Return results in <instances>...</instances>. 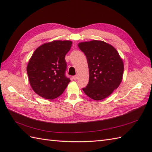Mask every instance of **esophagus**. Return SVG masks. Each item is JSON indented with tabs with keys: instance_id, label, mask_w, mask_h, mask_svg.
Instances as JSON below:
<instances>
[{
	"instance_id": "1",
	"label": "esophagus",
	"mask_w": 152,
	"mask_h": 152,
	"mask_svg": "<svg viewBox=\"0 0 152 152\" xmlns=\"http://www.w3.org/2000/svg\"><path fill=\"white\" fill-rule=\"evenodd\" d=\"M78 78V74H76V75L73 76V79L74 80H77Z\"/></svg>"
}]
</instances>
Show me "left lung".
Instances as JSON below:
<instances>
[{"mask_svg": "<svg viewBox=\"0 0 152 152\" xmlns=\"http://www.w3.org/2000/svg\"><path fill=\"white\" fill-rule=\"evenodd\" d=\"M88 61L89 83L83 91L90 98L100 101L118 88L122 80L124 66L115 48L100 40L78 44Z\"/></svg>", "mask_w": 152, "mask_h": 152, "instance_id": "8db88e82", "label": "left lung"}]
</instances>
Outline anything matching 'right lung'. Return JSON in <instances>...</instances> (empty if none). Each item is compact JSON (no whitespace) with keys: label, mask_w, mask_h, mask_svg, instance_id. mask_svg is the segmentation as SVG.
I'll return each mask as SVG.
<instances>
[{"label":"right lung","mask_w":152,"mask_h":152,"mask_svg":"<svg viewBox=\"0 0 152 152\" xmlns=\"http://www.w3.org/2000/svg\"><path fill=\"white\" fill-rule=\"evenodd\" d=\"M72 44L69 40H56L42 45L34 51L27 72L32 88L42 97H58L70 82L65 75V56Z\"/></svg>","instance_id":"right-lung-1"}]
</instances>
